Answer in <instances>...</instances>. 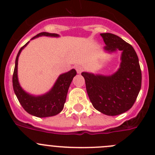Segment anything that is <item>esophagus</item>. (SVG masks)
<instances>
[{"instance_id": "esophagus-1", "label": "esophagus", "mask_w": 155, "mask_h": 155, "mask_svg": "<svg viewBox=\"0 0 155 155\" xmlns=\"http://www.w3.org/2000/svg\"><path fill=\"white\" fill-rule=\"evenodd\" d=\"M75 68H76L77 72H78V74L81 73L82 71L84 70V68H83V67H82V66H81V65H77L76 67H75Z\"/></svg>"}]
</instances>
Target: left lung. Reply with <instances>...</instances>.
I'll return each mask as SVG.
<instances>
[{
  "label": "left lung",
  "mask_w": 155,
  "mask_h": 155,
  "mask_svg": "<svg viewBox=\"0 0 155 155\" xmlns=\"http://www.w3.org/2000/svg\"><path fill=\"white\" fill-rule=\"evenodd\" d=\"M108 53L121 52L118 70L110 75L82 72L87 95L95 109L107 116H116L130 109L141 87V71L131 45L112 33H102Z\"/></svg>",
  "instance_id": "8db88e82"
}]
</instances>
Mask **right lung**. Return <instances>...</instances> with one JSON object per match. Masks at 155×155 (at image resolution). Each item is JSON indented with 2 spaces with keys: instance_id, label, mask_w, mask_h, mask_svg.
<instances>
[{
  "instance_id": "obj_1",
  "label": "right lung",
  "mask_w": 155,
  "mask_h": 155,
  "mask_svg": "<svg viewBox=\"0 0 155 155\" xmlns=\"http://www.w3.org/2000/svg\"><path fill=\"white\" fill-rule=\"evenodd\" d=\"M39 36L57 38L60 37V35L56 33H50V32H41L34 36L33 38H31L30 40L36 39ZM29 42L30 41H28L26 44L19 50L16 57L15 66L13 78H12L14 91L23 109L29 114L40 118L56 116L61 113L64 109L68 89L72 80L74 76H76L77 72L74 69H72L68 72L59 75L53 87L50 88V90H49V91L44 94L35 95L25 91L21 87L18 81V63L20 53H21L23 49H25V47H26Z\"/></svg>"
}]
</instances>
